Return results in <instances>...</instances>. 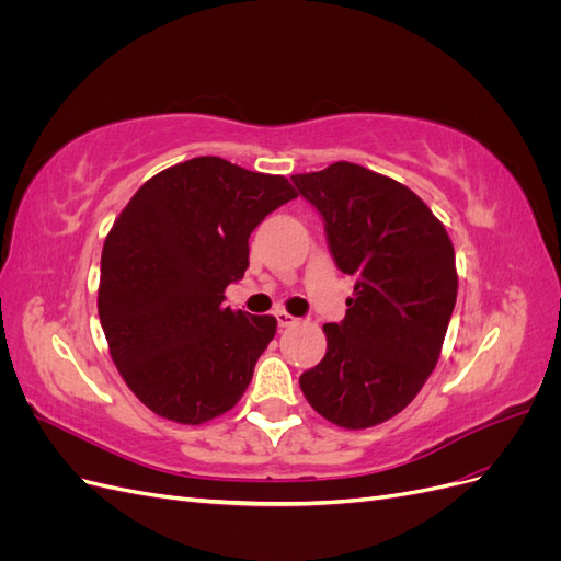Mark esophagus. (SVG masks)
<instances>
[{
    "mask_svg": "<svg viewBox=\"0 0 561 561\" xmlns=\"http://www.w3.org/2000/svg\"><path fill=\"white\" fill-rule=\"evenodd\" d=\"M276 320H278L280 328H293V325H297V322H299L295 316H290L285 309L276 311Z\"/></svg>",
    "mask_w": 561,
    "mask_h": 561,
    "instance_id": "1",
    "label": "esophagus"
}]
</instances>
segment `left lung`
I'll use <instances>...</instances> for the list:
<instances>
[{
  "label": "left lung",
  "mask_w": 561,
  "mask_h": 561,
  "mask_svg": "<svg viewBox=\"0 0 561 561\" xmlns=\"http://www.w3.org/2000/svg\"><path fill=\"white\" fill-rule=\"evenodd\" d=\"M293 182L325 219L336 266L355 276L301 393L336 426H379L416 398L443 353L458 293L451 239L410 186L365 165L336 161Z\"/></svg>",
  "instance_id": "left-lung-1"
}]
</instances>
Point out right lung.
<instances>
[{
    "instance_id": "add662e5",
    "label": "right lung",
    "mask_w": 561,
    "mask_h": 561,
    "mask_svg": "<svg viewBox=\"0 0 561 561\" xmlns=\"http://www.w3.org/2000/svg\"><path fill=\"white\" fill-rule=\"evenodd\" d=\"M293 198L283 175L198 157L149 178L114 219L100 325L118 375L154 414L201 426L243 398L278 322L225 307V290L245 274L252 229Z\"/></svg>"
}]
</instances>
